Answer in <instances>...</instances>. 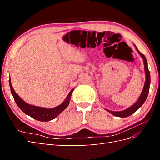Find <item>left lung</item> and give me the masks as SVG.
Instances as JSON below:
<instances>
[{"label": "left lung", "instance_id": "8db88e82", "mask_svg": "<svg viewBox=\"0 0 160 160\" xmlns=\"http://www.w3.org/2000/svg\"><path fill=\"white\" fill-rule=\"evenodd\" d=\"M135 49H136L137 52L138 53L140 54V56L142 58L144 61V71H145V76H146V81L144 82V85L143 90H142L140 96L139 97L138 100L135 102L130 107L127 108V109L123 110V111H110L108 109H107L105 108V110L107 111L108 112H109L112 115H115L116 117H120V118H126L128 116H130L131 115L132 113H134L135 111H136L138 108H140L142 105L144 104L145 100H147L148 94V91H149V88H150V84H151V76H150V72H149L148 68V63H147V60L146 59V57L144 56V54H142L140 51L138 49V48L134 45Z\"/></svg>", "mask_w": 160, "mask_h": 160}]
</instances>
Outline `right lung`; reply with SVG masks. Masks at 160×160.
<instances>
[{
	"instance_id": "1",
	"label": "right lung",
	"mask_w": 160,
	"mask_h": 160,
	"mask_svg": "<svg viewBox=\"0 0 160 160\" xmlns=\"http://www.w3.org/2000/svg\"><path fill=\"white\" fill-rule=\"evenodd\" d=\"M9 86L10 89H11V92L12 96L13 97L16 104L18 107L21 109L25 114L28 115L29 116L34 118L35 120L41 122H47L52 120L53 119L58 117L60 113L65 109L68 107L69 104V102L71 100V96L72 94L73 89L71 90L69 93L68 94L66 99L62 104H60L58 106H57L54 108H47L40 107L34 106V105L29 104L28 103L25 102L21 98H20L18 94H17L14 89H13V87L12 85L11 80L9 79Z\"/></svg>"
}]
</instances>
